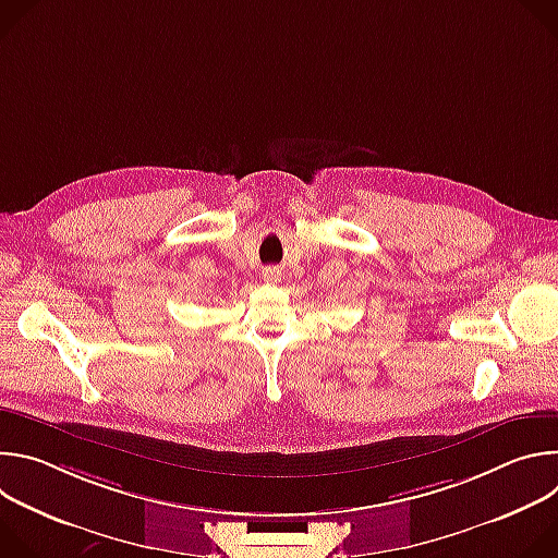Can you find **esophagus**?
<instances>
[{
	"label": "esophagus",
	"mask_w": 558,
	"mask_h": 558,
	"mask_svg": "<svg viewBox=\"0 0 558 558\" xmlns=\"http://www.w3.org/2000/svg\"><path fill=\"white\" fill-rule=\"evenodd\" d=\"M282 278V269L280 267H265L263 269V280L265 282H278Z\"/></svg>",
	"instance_id": "esophagus-1"
}]
</instances>
